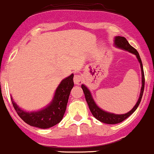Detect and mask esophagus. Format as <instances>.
I'll list each match as a JSON object with an SVG mask.
<instances>
[{
  "label": "esophagus",
  "instance_id": "1",
  "mask_svg": "<svg viewBox=\"0 0 154 154\" xmlns=\"http://www.w3.org/2000/svg\"><path fill=\"white\" fill-rule=\"evenodd\" d=\"M73 81L75 85H81L82 83V81H83V79H82V76L80 75H75L73 78Z\"/></svg>",
  "mask_w": 154,
  "mask_h": 154
}]
</instances>
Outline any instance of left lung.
Wrapping results in <instances>:
<instances>
[{
    "instance_id": "obj_1",
    "label": "left lung",
    "mask_w": 154,
    "mask_h": 154,
    "mask_svg": "<svg viewBox=\"0 0 154 154\" xmlns=\"http://www.w3.org/2000/svg\"><path fill=\"white\" fill-rule=\"evenodd\" d=\"M114 45H115V47H117V48H121V49L124 50V51H129V52L132 53V54H135V55L136 56L137 59H138V62H139L140 63V67H141V91H140L139 97H138V101L135 103L134 107L132 108L129 112H127V113L122 114V115H117V114L106 112V111L103 110L101 108L99 107V106H97V103H96V102L94 101L92 94H91V91L88 89V87H86L85 85L82 84V88L84 91V94H85V100H86L87 103H88V106H89L90 111H91L92 115H94V117L96 119L101 121L102 123H104V124H119V123L122 122L124 120L127 119V118H129V117L136 110L138 106H139L140 102H141V98H142L143 92H144V69H143V65L141 60V57H140L139 54H138V52L137 51V50L135 49V48H134L132 45H130V44L129 43L128 41H127V39H126V38L124 37V36H115V40H114Z\"/></svg>"
}]
</instances>
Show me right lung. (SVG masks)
Returning a JSON list of instances; mask_svg holds the SVG:
<instances>
[{"label": "right lung", "instance_id": "right-lung-1", "mask_svg": "<svg viewBox=\"0 0 154 154\" xmlns=\"http://www.w3.org/2000/svg\"><path fill=\"white\" fill-rule=\"evenodd\" d=\"M73 73L65 78L57 86L49 104L37 111L27 112L19 107L13 97V106L19 116L26 124L40 129H48L61 121L66 112L69 94L74 86Z\"/></svg>", "mask_w": 154, "mask_h": 154}]
</instances>
